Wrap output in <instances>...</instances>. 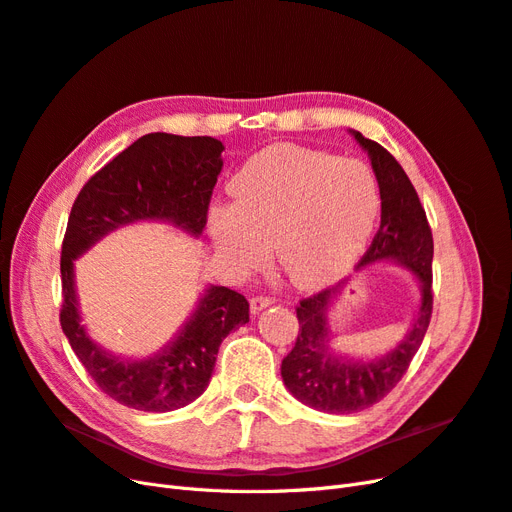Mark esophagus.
<instances>
[{"label":"esophagus","instance_id":"esophagus-1","mask_svg":"<svg viewBox=\"0 0 512 512\" xmlns=\"http://www.w3.org/2000/svg\"><path fill=\"white\" fill-rule=\"evenodd\" d=\"M273 301H275L273 297H262V294H260V297H252V299H250V309H252L254 314H258V312H262V309H265V307H269Z\"/></svg>","mask_w":512,"mask_h":512}]
</instances>
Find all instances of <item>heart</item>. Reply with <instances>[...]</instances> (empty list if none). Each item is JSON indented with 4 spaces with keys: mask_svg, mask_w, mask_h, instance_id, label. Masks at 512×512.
Wrapping results in <instances>:
<instances>
[{
    "mask_svg": "<svg viewBox=\"0 0 512 512\" xmlns=\"http://www.w3.org/2000/svg\"><path fill=\"white\" fill-rule=\"evenodd\" d=\"M230 188L237 200L209 209V232L222 258L235 269H254L273 241L282 271L305 288L346 271L380 215V188L367 164L294 145L256 153Z\"/></svg>",
    "mask_w": 512,
    "mask_h": 512,
    "instance_id": "1",
    "label": "heart"
}]
</instances>
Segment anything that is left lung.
Wrapping results in <instances>:
<instances>
[{
    "label": "left lung",
    "instance_id": "1",
    "mask_svg": "<svg viewBox=\"0 0 512 512\" xmlns=\"http://www.w3.org/2000/svg\"><path fill=\"white\" fill-rule=\"evenodd\" d=\"M352 134L369 153L382 198L380 228L359 267L376 260H397L421 280L423 297L404 342L374 361H348L329 352L327 312L337 288L320 290L299 301V335L282 361V378L286 389L305 406L329 414L361 412L395 389L423 344L433 309V237L421 200L389 151L361 132Z\"/></svg>",
    "mask_w": 512,
    "mask_h": 512
}]
</instances>
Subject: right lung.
<instances>
[{
	"instance_id": "1",
	"label": "right lung",
	"mask_w": 512,
	"mask_h": 512,
	"mask_svg": "<svg viewBox=\"0 0 512 512\" xmlns=\"http://www.w3.org/2000/svg\"><path fill=\"white\" fill-rule=\"evenodd\" d=\"M224 145L211 136L151 132L104 164L76 196L61 243L59 322L98 389L143 412L188 406L209 386L222 339L250 320V303L226 286H211L192 318L162 354L121 361L87 337L74 292V258L123 224L166 220L200 235L222 170Z\"/></svg>"
}]
</instances>
